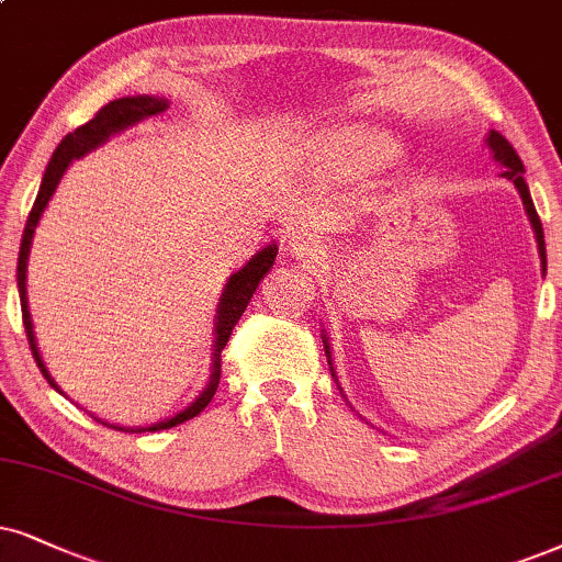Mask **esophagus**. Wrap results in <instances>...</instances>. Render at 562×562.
Wrapping results in <instances>:
<instances>
[{"label": "esophagus", "mask_w": 562, "mask_h": 562, "mask_svg": "<svg viewBox=\"0 0 562 562\" xmlns=\"http://www.w3.org/2000/svg\"><path fill=\"white\" fill-rule=\"evenodd\" d=\"M288 251L293 254L295 259L305 261V265H318L326 257L324 240L314 236V233H295L288 240Z\"/></svg>", "instance_id": "34e87169"}]
</instances>
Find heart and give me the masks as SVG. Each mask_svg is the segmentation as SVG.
I'll return each mask as SVG.
<instances>
[{
	"instance_id": "1",
	"label": "heart",
	"mask_w": 562,
	"mask_h": 562,
	"mask_svg": "<svg viewBox=\"0 0 562 562\" xmlns=\"http://www.w3.org/2000/svg\"><path fill=\"white\" fill-rule=\"evenodd\" d=\"M392 137L373 126H337L318 139V153L326 166L337 170L375 168L392 153Z\"/></svg>"
}]
</instances>
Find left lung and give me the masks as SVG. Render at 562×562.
Wrapping results in <instances>:
<instances>
[{"mask_svg":"<svg viewBox=\"0 0 562 562\" xmlns=\"http://www.w3.org/2000/svg\"><path fill=\"white\" fill-rule=\"evenodd\" d=\"M487 147H490V155H493L495 162H501V176L503 179H508L514 183L518 196H521L524 202V210H527V217L531 223V231H535V238H537V251H539V259H542V277L547 272V251H544V231H542V223H539V215L535 210V202H531V194H529V187L527 181H524V162L518 158L514 147L508 145V139L498 134L495 130L487 132ZM322 339H324V352H326V363H329V371L334 375V381H337V371H334V363H331V347H329V334L322 329ZM339 383V381H337ZM339 392H342V386H339Z\"/></svg>","mask_w":562,"mask_h":562,"instance_id":"left-lung-1","label":"left lung"}]
</instances>
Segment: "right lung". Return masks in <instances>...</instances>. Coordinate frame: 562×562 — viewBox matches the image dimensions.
<instances>
[{
    "mask_svg": "<svg viewBox=\"0 0 562 562\" xmlns=\"http://www.w3.org/2000/svg\"><path fill=\"white\" fill-rule=\"evenodd\" d=\"M168 105H170L168 98H158V95H126V98H119V101L105 103L103 109L98 111L88 124H82L80 130L69 132L67 137L59 142V147H56L52 160H48V166L44 170V179H41L38 196H35L33 210H31V215H27V223H25V231H23V244H20L18 293H20V308H23L25 334H27V342H31L35 363H38L41 373L46 375V381L52 383V386L59 394H64V392L59 389V383L52 379V373H48L44 358H41L38 342H35L31 308H27V259H31L35 228H38L41 217H44V212L48 207V202H52L56 187H59L64 173H67V168L72 166L75 160H80L88 153L98 150V147L105 145V142H109L113 134H122L124 130H130V126L145 122V119H150V116H158V113H162V111H168ZM274 259H277V244L272 240V244L259 248V251L254 254V257L248 259L246 265L238 269V272H233L228 277V282H225L223 295H220V303H217V311H215V329H212L215 337H212L210 381H207V386L199 392L196 400L189 404V407H183L181 412H176V415H170V417H162V420L153 423V425H134V428L105 423V420H101V417H95V420L109 425V428L124 430V432H147V430L155 432V430H168V428H173V425L187 423V420H191V417H196L204 407H207L212 396H215L217 383H220V355H223L225 345H228L233 326L238 324V318L244 316V311H246L248 301H251V295L257 293L259 282L265 280L269 269H272Z\"/></svg>",
    "mask_w": 562,
    "mask_h": 562,
    "instance_id": "1",
    "label": "right lung"
}]
</instances>
